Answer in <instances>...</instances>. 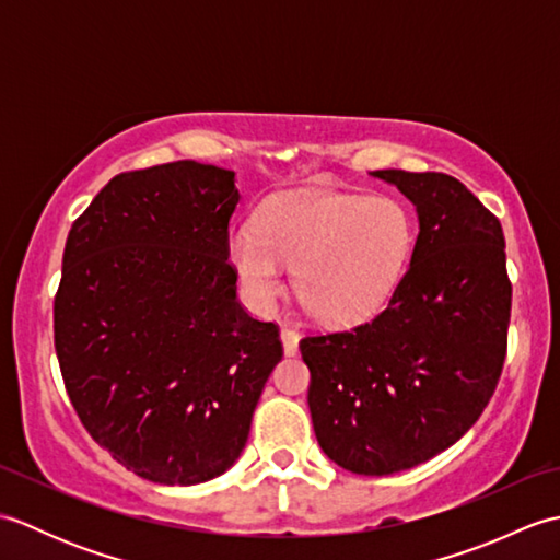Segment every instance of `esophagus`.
<instances>
[{"label": "esophagus", "instance_id": "1", "mask_svg": "<svg viewBox=\"0 0 560 560\" xmlns=\"http://www.w3.org/2000/svg\"><path fill=\"white\" fill-rule=\"evenodd\" d=\"M299 331L291 329V327H283L281 329V341H283V353L287 355H295L299 353Z\"/></svg>", "mask_w": 560, "mask_h": 560}]
</instances>
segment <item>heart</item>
Returning <instances> with one entry per match:
<instances>
[{
    "mask_svg": "<svg viewBox=\"0 0 560 560\" xmlns=\"http://www.w3.org/2000/svg\"><path fill=\"white\" fill-rule=\"evenodd\" d=\"M413 219L392 197L295 192L273 197L255 225L229 237V259L247 301L259 311L287 289L331 325L359 323L395 291L413 249Z\"/></svg>",
    "mask_w": 560,
    "mask_h": 560,
    "instance_id": "b5f03b06",
    "label": "heart"
}]
</instances>
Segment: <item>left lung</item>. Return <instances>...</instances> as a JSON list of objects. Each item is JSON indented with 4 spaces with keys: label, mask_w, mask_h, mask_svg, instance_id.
Wrapping results in <instances>:
<instances>
[{
    "label": "left lung",
    "mask_w": 560,
    "mask_h": 560,
    "mask_svg": "<svg viewBox=\"0 0 560 560\" xmlns=\"http://www.w3.org/2000/svg\"><path fill=\"white\" fill-rule=\"evenodd\" d=\"M419 213L411 265L383 313L307 335L313 428L339 467L385 477L479 421L503 373L513 283L498 217L445 173L375 171Z\"/></svg>",
    "instance_id": "1"
}]
</instances>
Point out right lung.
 I'll list each match as a JSON object with an SVG mask.
<instances>
[{
  "instance_id": "1",
  "label": "right lung",
  "mask_w": 560,
  "mask_h": 560,
  "mask_svg": "<svg viewBox=\"0 0 560 560\" xmlns=\"http://www.w3.org/2000/svg\"><path fill=\"white\" fill-rule=\"evenodd\" d=\"M233 171L173 161L115 175L71 223L55 351L71 407L137 477L192 486L241 457L283 347L237 303Z\"/></svg>"
}]
</instances>
